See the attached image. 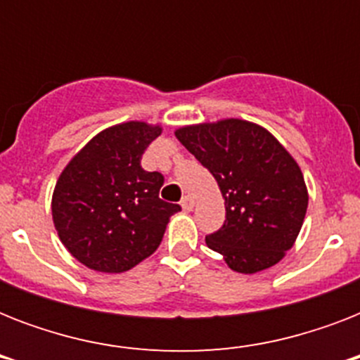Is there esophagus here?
Segmentation results:
<instances>
[{
	"instance_id": "esophagus-1",
	"label": "esophagus",
	"mask_w": 360,
	"mask_h": 360,
	"mask_svg": "<svg viewBox=\"0 0 360 360\" xmlns=\"http://www.w3.org/2000/svg\"><path fill=\"white\" fill-rule=\"evenodd\" d=\"M181 207L185 209V211H192L194 209V200L191 196H185L181 200Z\"/></svg>"
}]
</instances>
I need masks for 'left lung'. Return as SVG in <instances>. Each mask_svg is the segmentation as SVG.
<instances>
[{
	"instance_id": "obj_1",
	"label": "left lung",
	"mask_w": 360,
	"mask_h": 360,
	"mask_svg": "<svg viewBox=\"0 0 360 360\" xmlns=\"http://www.w3.org/2000/svg\"><path fill=\"white\" fill-rule=\"evenodd\" d=\"M177 140L220 186L226 220L205 237L228 267L252 274L273 267L295 243L308 207L301 168L269 130L243 120L183 127Z\"/></svg>"
}]
</instances>
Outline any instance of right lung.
Here are the masks:
<instances>
[{
	"mask_svg": "<svg viewBox=\"0 0 360 360\" xmlns=\"http://www.w3.org/2000/svg\"><path fill=\"white\" fill-rule=\"evenodd\" d=\"M160 132L140 121L110 127L59 175L53 224L65 248L86 267L129 271L157 250L169 217L181 211L158 198L164 175L141 168L143 153Z\"/></svg>",
	"mask_w": 360,
	"mask_h": 360,
	"instance_id": "1",
	"label": "right lung"
}]
</instances>
